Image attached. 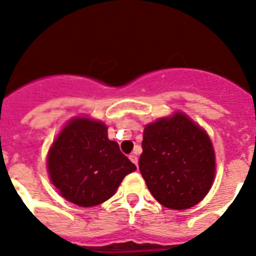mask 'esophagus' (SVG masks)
<instances>
[{"label":"esophagus","mask_w":256,"mask_h":256,"mask_svg":"<svg viewBox=\"0 0 256 256\" xmlns=\"http://www.w3.org/2000/svg\"><path fill=\"white\" fill-rule=\"evenodd\" d=\"M130 162H134L136 165L138 164V158H137V155H136L134 152H132V154H130Z\"/></svg>","instance_id":"obj_1"}]
</instances>
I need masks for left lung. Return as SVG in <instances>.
<instances>
[{
  "label": "left lung",
  "instance_id": "1",
  "mask_svg": "<svg viewBox=\"0 0 256 256\" xmlns=\"http://www.w3.org/2000/svg\"><path fill=\"white\" fill-rule=\"evenodd\" d=\"M138 166L160 204L183 210L200 202L210 190L216 158L206 133L178 112L146 126Z\"/></svg>",
  "mask_w": 256,
  "mask_h": 256
}]
</instances>
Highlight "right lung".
Masks as SVG:
<instances>
[{"label": "right lung", "instance_id": "add662e5", "mask_svg": "<svg viewBox=\"0 0 256 256\" xmlns=\"http://www.w3.org/2000/svg\"><path fill=\"white\" fill-rule=\"evenodd\" d=\"M52 184L79 206H94L112 198L136 165L108 138L100 122L78 118L54 142L47 159Z\"/></svg>", "mask_w": 256, "mask_h": 256}]
</instances>
